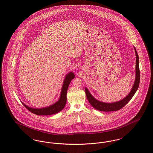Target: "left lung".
Wrapping results in <instances>:
<instances>
[{"label": "left lung", "mask_w": 153, "mask_h": 153, "mask_svg": "<svg viewBox=\"0 0 153 153\" xmlns=\"http://www.w3.org/2000/svg\"><path fill=\"white\" fill-rule=\"evenodd\" d=\"M135 51L136 54V76H135V80L133 87L131 89V92L130 94L127 95L124 99L119 102H115L113 103H106L99 102L95 99V98L91 95L88 91L87 88H85V94L87 97L88 100L91 104V105L96 109L100 111H104V112H110V111H115L121 109L123 108L124 105H126L128 102L130 101L133 96L135 94L136 91H137L140 82V71L139 67V57L136 51L135 48Z\"/></svg>", "instance_id": "obj_1"}]
</instances>
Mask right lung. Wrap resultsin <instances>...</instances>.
Returning a JSON list of instances; mask_svg holds the SVG:
<instances>
[{
  "label": "right lung",
  "mask_w": 153,
  "mask_h": 153,
  "mask_svg": "<svg viewBox=\"0 0 153 153\" xmlns=\"http://www.w3.org/2000/svg\"><path fill=\"white\" fill-rule=\"evenodd\" d=\"M74 78V74L72 72H70L66 76L65 79L64 81V84L62 88L60 98L58 102H56L55 104L51 105V106L41 109H36L29 107L22 102L23 105L31 112L37 115H51L58 113V112L61 111L63 109L65 105L66 102L67 90L71 80Z\"/></svg>",
  "instance_id": "add662e5"
}]
</instances>
